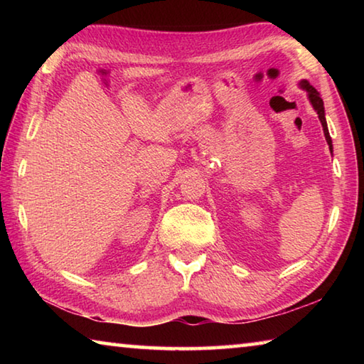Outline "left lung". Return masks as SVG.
<instances>
[{
	"label": "left lung",
	"mask_w": 364,
	"mask_h": 364,
	"mask_svg": "<svg viewBox=\"0 0 364 364\" xmlns=\"http://www.w3.org/2000/svg\"><path fill=\"white\" fill-rule=\"evenodd\" d=\"M301 86L308 91V97H310V102L313 104V107H315V110L318 112V117L319 120H321V125H323V130H324V136H326V141H328L329 144V149H332V139L329 136V130H328V123H326V117H324V104H323V100L319 97V93L318 91L313 88V86L310 85V82H306V80H304L301 82Z\"/></svg>",
	"instance_id": "left-lung-1"
}]
</instances>
